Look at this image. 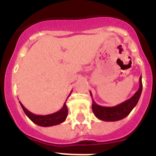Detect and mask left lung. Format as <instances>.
<instances>
[{"instance_id":"left-lung-1","label":"left lung","mask_w":156,"mask_h":156,"mask_svg":"<svg viewBox=\"0 0 156 156\" xmlns=\"http://www.w3.org/2000/svg\"><path fill=\"white\" fill-rule=\"evenodd\" d=\"M142 92V81H141V75L139 78V88L135 92L132 97L119 105H116L112 107H106L102 106L95 103L92 99V111L95 116L98 119L104 121H117L125 118L126 116L131 112L134 106L137 105L139 100ZM91 96L92 97V93L90 92Z\"/></svg>"}]
</instances>
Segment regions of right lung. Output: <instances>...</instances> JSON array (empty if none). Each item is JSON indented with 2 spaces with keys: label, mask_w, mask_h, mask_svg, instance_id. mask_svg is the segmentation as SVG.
I'll use <instances>...</instances> for the list:
<instances>
[{
  "label": "right lung",
  "mask_w": 156,
  "mask_h": 156,
  "mask_svg": "<svg viewBox=\"0 0 156 156\" xmlns=\"http://www.w3.org/2000/svg\"><path fill=\"white\" fill-rule=\"evenodd\" d=\"M68 95V96H69ZM67 101V99H66ZM20 102V105L22 106V109H23L24 113H26V116L30 119L34 123L37 124L41 127H51V126L57 125L60 123H63L64 120L67 118L68 116V107L66 106V102L64 103V106L61 108L59 111L56 112L54 113L48 115H36L34 113H31L22 104V102Z\"/></svg>",
  "instance_id": "obj_1"
}]
</instances>
